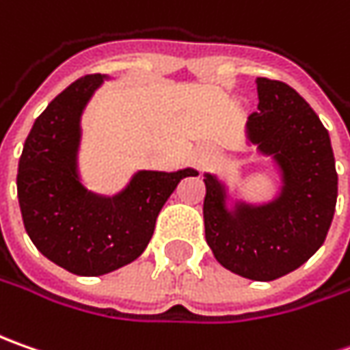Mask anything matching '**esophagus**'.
<instances>
[{"instance_id":"34e87169","label":"esophagus","mask_w":350,"mask_h":350,"mask_svg":"<svg viewBox=\"0 0 350 350\" xmlns=\"http://www.w3.org/2000/svg\"><path fill=\"white\" fill-rule=\"evenodd\" d=\"M204 157H206V154H204V152H198V154H196V161H202Z\"/></svg>"}]
</instances>
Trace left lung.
<instances>
[{
  "mask_svg": "<svg viewBox=\"0 0 350 350\" xmlns=\"http://www.w3.org/2000/svg\"><path fill=\"white\" fill-rule=\"evenodd\" d=\"M259 113L245 122L249 152L269 157L278 193L249 202L216 173H204V235L216 261L251 280L296 271L323 245L337 204L329 132L296 89L257 77Z\"/></svg>",
  "mask_w": 350,
  "mask_h": 350,
  "instance_id": "left-lung-1",
  "label": "left lung"
}]
</instances>
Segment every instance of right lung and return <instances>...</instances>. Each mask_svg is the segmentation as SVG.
I'll use <instances>...</instances> for the list:
<instances>
[{
  "instance_id": "add662e5",
  "label": "right lung",
  "mask_w": 350,
  "mask_h": 350,
  "mask_svg": "<svg viewBox=\"0 0 350 350\" xmlns=\"http://www.w3.org/2000/svg\"><path fill=\"white\" fill-rule=\"evenodd\" d=\"M111 79L85 75L44 109L25 140L17 196L25 230L46 259L79 276H101L136 261L154 235L159 210L193 167L136 171L115 195L89 191L79 171L81 116Z\"/></svg>"
}]
</instances>
